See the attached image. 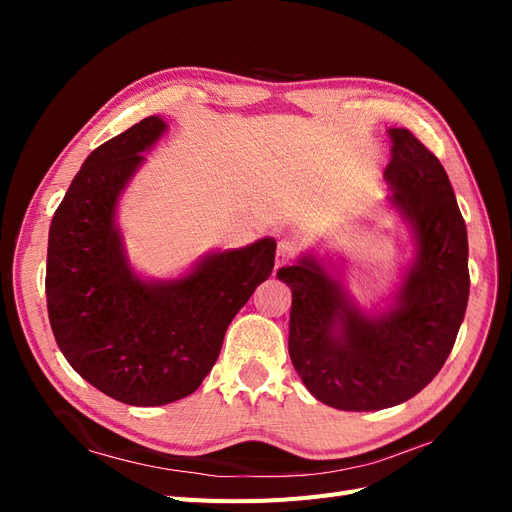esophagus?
<instances>
[{"label": "esophagus", "mask_w": 512, "mask_h": 512, "mask_svg": "<svg viewBox=\"0 0 512 512\" xmlns=\"http://www.w3.org/2000/svg\"><path fill=\"white\" fill-rule=\"evenodd\" d=\"M294 254H297V245H294L292 241H282L280 245H277L275 269H282V267H286L288 262L294 258Z\"/></svg>", "instance_id": "1"}]
</instances>
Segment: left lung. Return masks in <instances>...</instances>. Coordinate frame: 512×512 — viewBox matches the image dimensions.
Listing matches in <instances>:
<instances>
[{"mask_svg":"<svg viewBox=\"0 0 512 512\" xmlns=\"http://www.w3.org/2000/svg\"><path fill=\"white\" fill-rule=\"evenodd\" d=\"M389 205L414 241V260L384 307L352 299L333 260L303 254L277 277L292 290L288 352L322 404L348 412L404 404L438 376L468 307V230L440 160L391 128Z\"/></svg>","mask_w":512,"mask_h":512,"instance_id":"1","label":"left lung"}]
</instances>
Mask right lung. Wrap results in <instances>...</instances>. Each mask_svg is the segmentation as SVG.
Segmentation results:
<instances>
[{"label":"right lung","mask_w":512,"mask_h":512,"mask_svg":"<svg viewBox=\"0 0 512 512\" xmlns=\"http://www.w3.org/2000/svg\"><path fill=\"white\" fill-rule=\"evenodd\" d=\"M168 123L151 115L89 153L57 207L46 252V307L59 350L104 395L164 406L192 395L228 324L267 280L275 239L215 250L175 280L138 275L117 207Z\"/></svg>","instance_id":"right-lung-1"}]
</instances>
